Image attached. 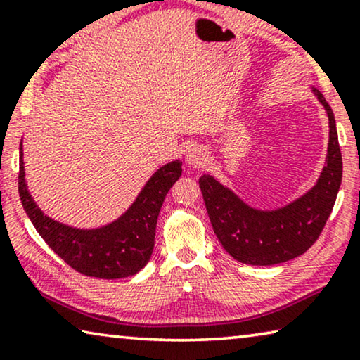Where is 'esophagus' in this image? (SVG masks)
Segmentation results:
<instances>
[{
	"label": "esophagus",
	"instance_id": "1",
	"mask_svg": "<svg viewBox=\"0 0 360 360\" xmlns=\"http://www.w3.org/2000/svg\"><path fill=\"white\" fill-rule=\"evenodd\" d=\"M186 161L187 165L189 166H194V168H199V166H202L207 161V151L204 146H192V148L187 151L186 155Z\"/></svg>",
	"mask_w": 360,
	"mask_h": 360
}]
</instances>
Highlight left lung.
<instances>
[{"mask_svg":"<svg viewBox=\"0 0 360 360\" xmlns=\"http://www.w3.org/2000/svg\"><path fill=\"white\" fill-rule=\"evenodd\" d=\"M311 89L326 110L330 140L326 165L310 191L279 209L262 210L246 204L214 176L202 174L199 179L217 238L233 259L243 264L272 266L303 255L331 215L342 179V156L330 104L320 91Z\"/></svg>","mask_w":360,"mask_h":360,"instance_id":"1","label":"left lung"}]
</instances>
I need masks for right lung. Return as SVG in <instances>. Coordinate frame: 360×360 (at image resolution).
Listing matches in <instances>:
<instances>
[{
  "label": "right lung",
  "mask_w": 360,
  "mask_h": 360,
  "mask_svg": "<svg viewBox=\"0 0 360 360\" xmlns=\"http://www.w3.org/2000/svg\"><path fill=\"white\" fill-rule=\"evenodd\" d=\"M19 146V197L29 220L45 243L81 274L122 279L143 269L155 246L156 221L168 191L179 179L182 161H169L145 182L136 199L119 219L98 229H77L50 219L30 195Z\"/></svg>",
  "instance_id": "right-lung-1"
}]
</instances>
